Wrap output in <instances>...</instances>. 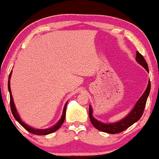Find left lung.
I'll return each instance as SVG.
<instances>
[{
	"label": "left lung",
	"instance_id": "obj_1",
	"mask_svg": "<svg viewBox=\"0 0 159 159\" xmlns=\"http://www.w3.org/2000/svg\"><path fill=\"white\" fill-rule=\"evenodd\" d=\"M136 61L142 66H143V68L147 72H149L148 65H147V62H146L145 59L143 58V56L142 54H140L138 52H137L136 53ZM150 81H149L147 90H145L144 93L142 95L141 97L140 98L138 102L136 103L135 106L134 107L133 110L129 113V114L126 117L124 118L121 121L117 122V123L105 124L98 121L97 120L95 119L93 116H92V107L90 106V108H89V116H90L91 123L98 130L102 131L103 132L109 133V134H118V133L123 132L124 130H125L128 128L133 125L135 122L138 121L142 116V115L143 114L144 108H145L146 106V103H147V98H148L149 92H150Z\"/></svg>",
	"mask_w": 159,
	"mask_h": 159
}]
</instances>
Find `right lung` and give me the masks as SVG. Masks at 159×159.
Here are the masks:
<instances>
[{"mask_svg":"<svg viewBox=\"0 0 159 159\" xmlns=\"http://www.w3.org/2000/svg\"><path fill=\"white\" fill-rule=\"evenodd\" d=\"M10 76H11V72L10 74V76H9V80H8V90H9V92H10V108H11V111H12V115H13V116L15 117V119L17 120L18 122H19L20 125H22V126L25 128V129H26L27 131H28L29 132L32 133V134H36V135H45V134H51V133H53V132H56L57 130H58V129H59V128L62 125V124L63 123V122H64V120H65V117H66V109L67 103H66L64 108H63V115H62L61 120H59V122H58V123H57L56 125H54V126L50 128V129H33V128L28 126L27 124L24 123L23 122L21 121V120L20 119L19 115H18V113H17V111H16V107H15V105H14V102H13V99H12V93H11L10 85Z\"/></svg>","mask_w":159,"mask_h":159,"instance_id":"right-lung-1","label":"right lung"}]
</instances>
